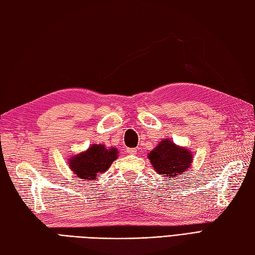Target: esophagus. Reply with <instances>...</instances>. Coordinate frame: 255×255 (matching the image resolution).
<instances>
[{
  "instance_id": "esophagus-1",
  "label": "esophagus",
  "mask_w": 255,
  "mask_h": 255,
  "mask_svg": "<svg viewBox=\"0 0 255 255\" xmlns=\"http://www.w3.org/2000/svg\"><path fill=\"white\" fill-rule=\"evenodd\" d=\"M127 152L129 154H135L137 150H136V148H127Z\"/></svg>"
}]
</instances>
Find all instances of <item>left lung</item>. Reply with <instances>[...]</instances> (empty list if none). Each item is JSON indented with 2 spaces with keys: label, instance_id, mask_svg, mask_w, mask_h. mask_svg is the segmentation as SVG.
<instances>
[{
  "label": "left lung",
  "instance_id": "8db88e82",
  "mask_svg": "<svg viewBox=\"0 0 255 255\" xmlns=\"http://www.w3.org/2000/svg\"><path fill=\"white\" fill-rule=\"evenodd\" d=\"M150 162L160 175L172 181L179 174L187 171L192 161L189 150L173 144L169 139H164L148 154Z\"/></svg>",
  "mask_w": 255,
  "mask_h": 255
}]
</instances>
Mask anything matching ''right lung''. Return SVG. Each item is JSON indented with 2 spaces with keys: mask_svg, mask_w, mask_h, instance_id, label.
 I'll list each match as a JSON object with an SVG mask.
<instances>
[{
  "mask_svg": "<svg viewBox=\"0 0 255 255\" xmlns=\"http://www.w3.org/2000/svg\"><path fill=\"white\" fill-rule=\"evenodd\" d=\"M117 157L116 148L107 149L104 145H93L85 152L71 158L69 166L80 178L93 181L99 173L106 172Z\"/></svg>",
  "mask_w": 255,
  "mask_h": 255,
  "instance_id": "right-lung-1",
  "label": "right lung"
}]
</instances>
